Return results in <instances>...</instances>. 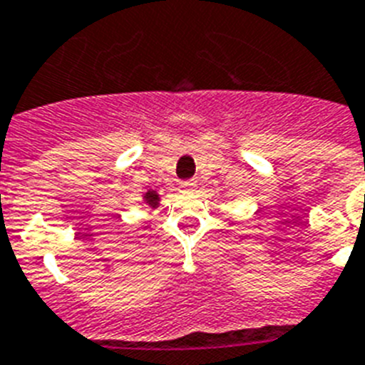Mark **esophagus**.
<instances>
[{
	"mask_svg": "<svg viewBox=\"0 0 365 365\" xmlns=\"http://www.w3.org/2000/svg\"><path fill=\"white\" fill-rule=\"evenodd\" d=\"M195 180H182L180 182V192H194Z\"/></svg>",
	"mask_w": 365,
	"mask_h": 365,
	"instance_id": "34e87169",
	"label": "esophagus"
}]
</instances>
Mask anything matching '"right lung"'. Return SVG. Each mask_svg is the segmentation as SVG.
<instances>
[{"label": "right lung", "mask_w": 365, "mask_h": 365, "mask_svg": "<svg viewBox=\"0 0 365 365\" xmlns=\"http://www.w3.org/2000/svg\"><path fill=\"white\" fill-rule=\"evenodd\" d=\"M143 201L149 205L150 209H156V207H158V201H160V197H158V194H156L155 190H149V192H145V194H143Z\"/></svg>", "instance_id": "add662e5"}]
</instances>
